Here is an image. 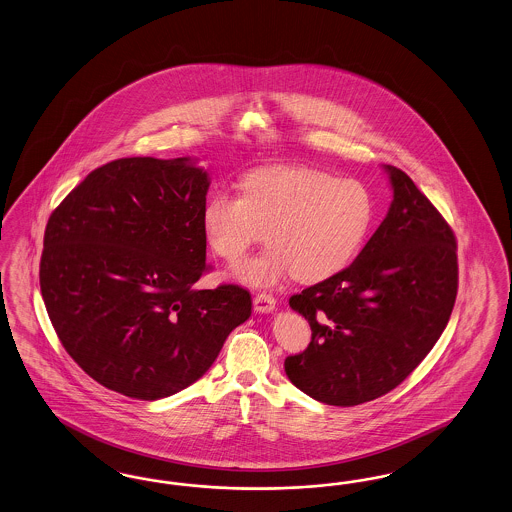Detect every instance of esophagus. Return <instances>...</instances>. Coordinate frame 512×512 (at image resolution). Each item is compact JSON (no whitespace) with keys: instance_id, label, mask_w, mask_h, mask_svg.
Returning <instances> with one entry per match:
<instances>
[{"instance_id":"34e87169","label":"esophagus","mask_w":512,"mask_h":512,"mask_svg":"<svg viewBox=\"0 0 512 512\" xmlns=\"http://www.w3.org/2000/svg\"><path fill=\"white\" fill-rule=\"evenodd\" d=\"M253 307L257 312H272L276 307V299L270 293H257L253 299Z\"/></svg>"}]
</instances>
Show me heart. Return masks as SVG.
<instances>
[{
  "mask_svg": "<svg viewBox=\"0 0 512 512\" xmlns=\"http://www.w3.org/2000/svg\"><path fill=\"white\" fill-rule=\"evenodd\" d=\"M242 196L213 192L202 211L205 238L228 263L249 247L272 246L236 266L253 286H272L287 276L322 282L341 272L366 240L373 200L356 179H335L312 167H265L247 173Z\"/></svg>",
  "mask_w": 512,
  "mask_h": 512,
  "instance_id": "heart-1",
  "label": "heart"
}]
</instances>
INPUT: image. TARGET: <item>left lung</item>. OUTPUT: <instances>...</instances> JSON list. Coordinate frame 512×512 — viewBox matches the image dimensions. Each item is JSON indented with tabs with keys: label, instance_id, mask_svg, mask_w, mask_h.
<instances>
[{
	"label": "left lung",
	"instance_id": "8db88e82",
	"mask_svg": "<svg viewBox=\"0 0 512 512\" xmlns=\"http://www.w3.org/2000/svg\"><path fill=\"white\" fill-rule=\"evenodd\" d=\"M385 171L389 213L354 263L289 299L312 341L287 356L286 375L328 406L350 408L396 389L440 339L457 297L451 226L402 169Z\"/></svg>",
	"mask_w": 512,
	"mask_h": 512
}]
</instances>
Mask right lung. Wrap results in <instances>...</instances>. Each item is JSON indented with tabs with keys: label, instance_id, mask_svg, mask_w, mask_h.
<instances>
[{
	"label": "right lung",
	"instance_id": "right-lung-1",
	"mask_svg": "<svg viewBox=\"0 0 512 512\" xmlns=\"http://www.w3.org/2000/svg\"><path fill=\"white\" fill-rule=\"evenodd\" d=\"M207 171L190 158H122L51 213L40 287L62 347L97 383L137 400L186 389L251 316L244 287L200 289Z\"/></svg>",
	"mask_w": 512,
	"mask_h": 512
}]
</instances>
